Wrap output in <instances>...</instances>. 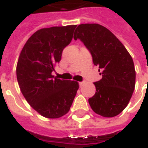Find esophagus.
Returning a JSON list of instances; mask_svg holds the SVG:
<instances>
[{
    "instance_id": "1",
    "label": "esophagus",
    "mask_w": 148,
    "mask_h": 148,
    "mask_svg": "<svg viewBox=\"0 0 148 148\" xmlns=\"http://www.w3.org/2000/svg\"><path fill=\"white\" fill-rule=\"evenodd\" d=\"M83 84H84V82H79V85H80V86H82Z\"/></svg>"
}]
</instances>
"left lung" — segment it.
I'll return each mask as SVG.
<instances>
[{
	"instance_id": "8db88e82",
	"label": "left lung",
	"mask_w": 148,
	"mask_h": 148,
	"mask_svg": "<svg viewBox=\"0 0 148 148\" xmlns=\"http://www.w3.org/2000/svg\"><path fill=\"white\" fill-rule=\"evenodd\" d=\"M74 39H80L99 66L102 79L95 82V94L88 99L92 110L110 118L119 114L132 97L136 72L131 55L116 36L99 24L77 26Z\"/></svg>"
}]
</instances>
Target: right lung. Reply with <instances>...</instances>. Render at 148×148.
Listing matches in <instances>:
<instances>
[{"label":"right lung","mask_w":148,"mask_h":148,"mask_svg":"<svg viewBox=\"0 0 148 148\" xmlns=\"http://www.w3.org/2000/svg\"><path fill=\"white\" fill-rule=\"evenodd\" d=\"M76 27L38 29L27 40L18 59L16 76L22 94L34 110L48 119L65 115L79 88L77 82L52 75L62 50L71 43Z\"/></svg>","instance_id":"right-lung-1"}]
</instances>
